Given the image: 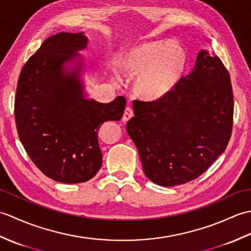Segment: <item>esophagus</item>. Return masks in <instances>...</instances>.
Returning <instances> with one entry per match:
<instances>
[{
	"label": "esophagus",
	"instance_id": "obj_1",
	"mask_svg": "<svg viewBox=\"0 0 251 251\" xmlns=\"http://www.w3.org/2000/svg\"><path fill=\"white\" fill-rule=\"evenodd\" d=\"M132 116H134V110H132L131 106H126L124 114H123V121L124 122L129 121Z\"/></svg>",
	"mask_w": 251,
	"mask_h": 251
}]
</instances>
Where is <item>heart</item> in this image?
I'll return each mask as SVG.
<instances>
[{
    "instance_id": "1",
    "label": "heart",
    "mask_w": 251,
    "mask_h": 251,
    "mask_svg": "<svg viewBox=\"0 0 251 251\" xmlns=\"http://www.w3.org/2000/svg\"><path fill=\"white\" fill-rule=\"evenodd\" d=\"M188 55L178 41L140 42L117 57L116 66L127 78L135 77L137 98L157 102L174 92L185 71Z\"/></svg>"
}]
</instances>
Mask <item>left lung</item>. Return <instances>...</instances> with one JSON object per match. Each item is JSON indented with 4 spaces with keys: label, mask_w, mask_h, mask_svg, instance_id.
<instances>
[{
    "label": "left lung",
    "mask_w": 251,
    "mask_h": 251,
    "mask_svg": "<svg viewBox=\"0 0 251 251\" xmlns=\"http://www.w3.org/2000/svg\"><path fill=\"white\" fill-rule=\"evenodd\" d=\"M126 130L152 182L174 186L194 180L226 151L233 127L231 77L218 56L201 50L168 97L135 100Z\"/></svg>",
    "instance_id": "1"
}]
</instances>
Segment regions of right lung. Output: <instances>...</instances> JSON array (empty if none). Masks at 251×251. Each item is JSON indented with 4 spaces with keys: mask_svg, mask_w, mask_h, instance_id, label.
Returning a JSON list of instances; mask_svg holds the SVG:
<instances>
[{
    "mask_svg": "<svg viewBox=\"0 0 251 251\" xmlns=\"http://www.w3.org/2000/svg\"><path fill=\"white\" fill-rule=\"evenodd\" d=\"M86 44L83 33L47 37L21 69L16 89L19 139L35 166L62 183L85 182L97 174L102 164L100 126L120 121L126 105L123 96L109 103L86 100L76 73L65 72V63Z\"/></svg>",
    "mask_w": 251,
    "mask_h": 251,
    "instance_id": "add662e5",
    "label": "right lung"
}]
</instances>
